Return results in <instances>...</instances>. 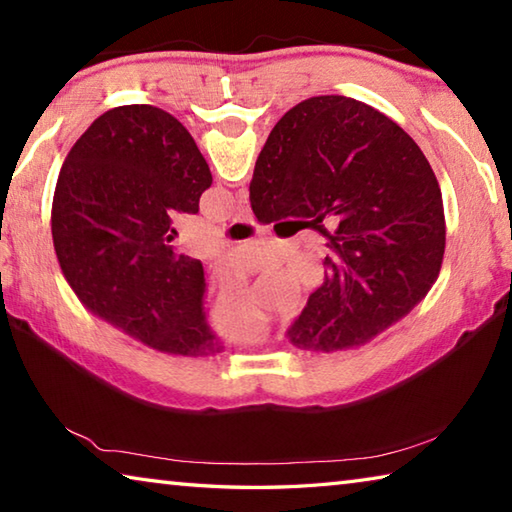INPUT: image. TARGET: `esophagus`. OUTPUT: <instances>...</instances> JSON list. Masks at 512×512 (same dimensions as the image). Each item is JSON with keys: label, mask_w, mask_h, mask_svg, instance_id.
<instances>
[{"label": "esophagus", "mask_w": 512, "mask_h": 512, "mask_svg": "<svg viewBox=\"0 0 512 512\" xmlns=\"http://www.w3.org/2000/svg\"><path fill=\"white\" fill-rule=\"evenodd\" d=\"M235 221H239V223H250V221H253V212H250V207L241 205L239 210H237V214H235Z\"/></svg>", "instance_id": "esophagus-1"}]
</instances>
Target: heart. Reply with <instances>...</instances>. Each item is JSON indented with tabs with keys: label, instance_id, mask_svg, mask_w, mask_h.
<instances>
[{
	"label": "heart",
	"instance_id": "b5f03b06",
	"mask_svg": "<svg viewBox=\"0 0 512 512\" xmlns=\"http://www.w3.org/2000/svg\"><path fill=\"white\" fill-rule=\"evenodd\" d=\"M259 329H262V320H253V323H244V325H237V327H230V332L239 336V339H253V336L259 334Z\"/></svg>",
	"mask_w": 512,
	"mask_h": 512
}]
</instances>
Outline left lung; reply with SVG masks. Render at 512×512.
<instances>
[{"instance_id": "left-lung-1", "label": "left lung", "mask_w": 512, "mask_h": 512, "mask_svg": "<svg viewBox=\"0 0 512 512\" xmlns=\"http://www.w3.org/2000/svg\"><path fill=\"white\" fill-rule=\"evenodd\" d=\"M212 173L169 112L119 106L85 131L60 169L51 235L65 280L92 314L153 350H223L207 325L205 273L173 248V212H198Z\"/></svg>"}]
</instances>
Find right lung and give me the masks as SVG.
Instances as JSON below:
<instances>
[{
	"label": "right lung",
	"instance_id": "1",
	"mask_svg": "<svg viewBox=\"0 0 512 512\" xmlns=\"http://www.w3.org/2000/svg\"><path fill=\"white\" fill-rule=\"evenodd\" d=\"M257 221H323L325 280L287 336L302 350L363 345L427 296L445 255V210L420 146L348 97H314L277 121L255 162Z\"/></svg>",
	"mask_w": 512,
	"mask_h": 512
}]
</instances>
